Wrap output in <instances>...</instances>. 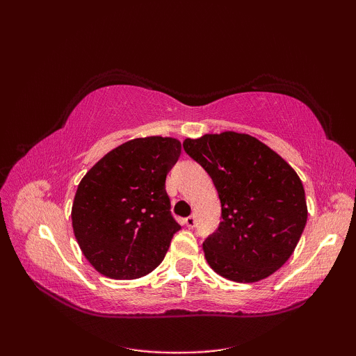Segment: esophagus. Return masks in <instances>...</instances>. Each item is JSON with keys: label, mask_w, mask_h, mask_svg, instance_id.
I'll return each instance as SVG.
<instances>
[{"label": "esophagus", "mask_w": 356, "mask_h": 356, "mask_svg": "<svg viewBox=\"0 0 356 356\" xmlns=\"http://www.w3.org/2000/svg\"><path fill=\"white\" fill-rule=\"evenodd\" d=\"M184 223L188 226V228H194V225H195V216L193 214V216H190V217H186L185 220H184Z\"/></svg>", "instance_id": "esophagus-1"}]
</instances>
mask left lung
I'll list each match as a JSON object with an SVG mask.
<instances>
[{"instance_id": "left-lung-1", "label": "left lung", "mask_w": 356, "mask_h": 356, "mask_svg": "<svg viewBox=\"0 0 356 356\" xmlns=\"http://www.w3.org/2000/svg\"><path fill=\"white\" fill-rule=\"evenodd\" d=\"M184 148L209 174L220 199L223 220L203 243L211 269L237 283L274 274L293 254L307 222L298 174L246 133L186 138Z\"/></svg>"}]
</instances>
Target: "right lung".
<instances>
[{"label": "right lung", "mask_w": 356, "mask_h": 356, "mask_svg": "<svg viewBox=\"0 0 356 356\" xmlns=\"http://www.w3.org/2000/svg\"><path fill=\"white\" fill-rule=\"evenodd\" d=\"M180 151L179 139L136 138L108 151L81 179L72 207L73 232L99 274L134 280L163 260L180 229L165 191Z\"/></svg>", "instance_id": "obj_1"}]
</instances>
